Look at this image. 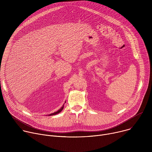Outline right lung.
I'll list each match as a JSON object with an SVG mask.
<instances>
[{
  "mask_svg": "<svg viewBox=\"0 0 152 152\" xmlns=\"http://www.w3.org/2000/svg\"><path fill=\"white\" fill-rule=\"evenodd\" d=\"M63 108H64V104H63V106L60 108V109H59L58 111H57L56 112H55V113H52V114H49V116H50V115H56V114L59 113L60 112L62 111V110H63Z\"/></svg>",
  "mask_w": 152,
  "mask_h": 152,
  "instance_id": "add662e5",
  "label": "right lung"
}]
</instances>
